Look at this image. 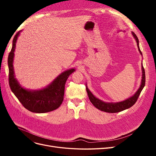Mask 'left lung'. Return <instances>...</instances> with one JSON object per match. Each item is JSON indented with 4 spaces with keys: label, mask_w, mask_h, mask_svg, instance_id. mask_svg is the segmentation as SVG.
Masks as SVG:
<instances>
[{
    "label": "left lung",
    "mask_w": 156,
    "mask_h": 156,
    "mask_svg": "<svg viewBox=\"0 0 156 156\" xmlns=\"http://www.w3.org/2000/svg\"><path fill=\"white\" fill-rule=\"evenodd\" d=\"M132 35L133 36L135 37V39L136 41V44H137V47H138V49L140 52V53L142 55V53L140 50L139 48V40L136 37V34L133 32H132ZM142 72H143V75H142V81H141V84L138 89V90L135 92V94L133 96L130 97L129 98L127 99V100L123 101H120V102H117V103H106L103 101L100 100H99L97 98L94 96L92 92L89 90V89L86 85V89H87V92L88 94V96L89 98L90 101H91V103L94 105V106L98 108L99 110H101V111H104L107 112H110V113H115V112H119L120 111H122L124 110L127 109V108H129L133 106L135 102L137 101V99L140 95V94L142 91V90L143 89L144 85H145V72H144V69L143 68V63H142Z\"/></svg>",
    "instance_id": "8db88e82"
}]
</instances>
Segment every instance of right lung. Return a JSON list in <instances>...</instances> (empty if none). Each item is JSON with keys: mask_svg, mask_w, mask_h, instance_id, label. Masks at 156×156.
<instances>
[{"mask_svg": "<svg viewBox=\"0 0 156 156\" xmlns=\"http://www.w3.org/2000/svg\"><path fill=\"white\" fill-rule=\"evenodd\" d=\"M21 31L17 32L13 40L12 48L9 53L8 64L9 68V84L12 92L27 110L36 113H44L58 108L64 100L65 84L70 74L75 69L65 71L56 77L53 83L45 88L38 90H29L23 88L14 75L13 66L14 51L16 41Z\"/></svg>", "mask_w": 156, "mask_h": 156, "instance_id": "1", "label": "right lung"}]
</instances>
